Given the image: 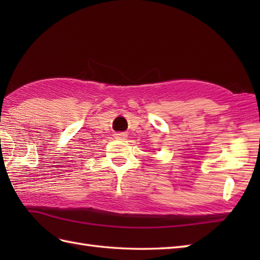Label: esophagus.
<instances>
[{
  "label": "esophagus",
  "mask_w": 260,
  "mask_h": 260,
  "mask_svg": "<svg viewBox=\"0 0 260 260\" xmlns=\"http://www.w3.org/2000/svg\"><path fill=\"white\" fill-rule=\"evenodd\" d=\"M116 137L119 140H124V139H126L127 135L125 133H118V134H116Z\"/></svg>",
  "instance_id": "34e87169"
}]
</instances>
